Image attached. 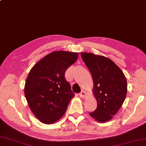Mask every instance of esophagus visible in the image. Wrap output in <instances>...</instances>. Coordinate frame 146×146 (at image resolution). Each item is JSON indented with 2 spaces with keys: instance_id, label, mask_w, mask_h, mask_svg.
Masks as SVG:
<instances>
[{
  "instance_id": "1",
  "label": "esophagus",
  "mask_w": 146,
  "mask_h": 146,
  "mask_svg": "<svg viewBox=\"0 0 146 146\" xmlns=\"http://www.w3.org/2000/svg\"><path fill=\"white\" fill-rule=\"evenodd\" d=\"M79 96L81 98H84V97L86 96V93L84 92V91H81V92L79 94Z\"/></svg>"
}]
</instances>
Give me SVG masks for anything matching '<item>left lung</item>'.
<instances>
[{"instance_id": "obj_1", "label": "left lung", "mask_w": 146, "mask_h": 146, "mask_svg": "<svg viewBox=\"0 0 146 146\" xmlns=\"http://www.w3.org/2000/svg\"><path fill=\"white\" fill-rule=\"evenodd\" d=\"M93 80L97 108L90 115L99 123L111 120L123 105L127 94L124 74L113 61L93 53H81Z\"/></svg>"}]
</instances>
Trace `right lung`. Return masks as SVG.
<instances>
[{
  "mask_svg": "<svg viewBox=\"0 0 146 146\" xmlns=\"http://www.w3.org/2000/svg\"><path fill=\"white\" fill-rule=\"evenodd\" d=\"M78 57V53L56 51L44 56L30 70L25 81V96L41 123L48 124L58 121L74 98L65 73Z\"/></svg>",
  "mask_w": 146,
  "mask_h": 146,
  "instance_id": "add662e5",
  "label": "right lung"
}]
</instances>
